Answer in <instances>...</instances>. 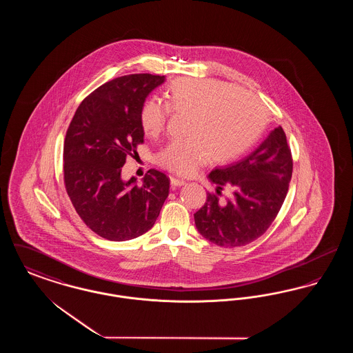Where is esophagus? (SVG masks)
Here are the masks:
<instances>
[{"label":"esophagus","mask_w":353,"mask_h":353,"mask_svg":"<svg viewBox=\"0 0 353 353\" xmlns=\"http://www.w3.org/2000/svg\"><path fill=\"white\" fill-rule=\"evenodd\" d=\"M186 184L184 180H181V179H176V177H170V185L173 186V188H176V186H183V185Z\"/></svg>","instance_id":"esophagus-1"}]
</instances>
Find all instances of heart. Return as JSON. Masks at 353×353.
<instances>
[{
  "instance_id": "b5f03b06",
  "label": "heart",
  "mask_w": 353,
  "mask_h": 353,
  "mask_svg": "<svg viewBox=\"0 0 353 353\" xmlns=\"http://www.w3.org/2000/svg\"><path fill=\"white\" fill-rule=\"evenodd\" d=\"M165 105L147 101L140 111L145 136L154 137L167 125L169 112L186 114L185 139L173 140L157 153L160 167L192 176L210 159L229 163L249 151L268 125L262 103L234 84L210 78H184L164 91Z\"/></svg>"
}]
</instances>
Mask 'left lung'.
I'll use <instances>...</instances> for the list:
<instances>
[{
  "instance_id": "left-lung-1",
  "label": "left lung",
  "mask_w": 353,
  "mask_h": 353,
  "mask_svg": "<svg viewBox=\"0 0 353 353\" xmlns=\"http://www.w3.org/2000/svg\"><path fill=\"white\" fill-rule=\"evenodd\" d=\"M292 176V154L282 127L246 159L214 169L209 179L217 185L194 214L199 233L221 248L245 246L265 234L285 202ZM229 187L232 196L220 200Z\"/></svg>"
}]
</instances>
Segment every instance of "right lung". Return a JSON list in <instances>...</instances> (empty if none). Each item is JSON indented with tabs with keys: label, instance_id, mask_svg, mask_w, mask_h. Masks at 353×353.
<instances>
[{
	"label": "right lung",
	"instance_id": "right-lung-1",
	"mask_svg": "<svg viewBox=\"0 0 353 353\" xmlns=\"http://www.w3.org/2000/svg\"><path fill=\"white\" fill-rule=\"evenodd\" d=\"M165 77L132 74L85 97L68 125L63 181L78 216L95 234L128 241L154 225L169 193L167 174L150 169L141 185L121 180V167L144 143L140 111Z\"/></svg>",
	"mask_w": 353,
	"mask_h": 353
}]
</instances>
